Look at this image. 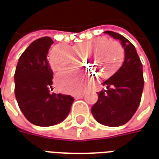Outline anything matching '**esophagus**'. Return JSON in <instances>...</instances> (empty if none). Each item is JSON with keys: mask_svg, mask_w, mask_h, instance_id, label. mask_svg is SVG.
I'll return each mask as SVG.
<instances>
[{"mask_svg": "<svg viewBox=\"0 0 159 159\" xmlns=\"http://www.w3.org/2000/svg\"><path fill=\"white\" fill-rule=\"evenodd\" d=\"M84 96V93H78V94H75L74 97L76 98V99H80V98H82V97Z\"/></svg>", "mask_w": 159, "mask_h": 159, "instance_id": "esophagus-1", "label": "esophagus"}]
</instances>
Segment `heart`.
<instances>
[{
	"label": "heart",
	"instance_id": "1",
	"mask_svg": "<svg viewBox=\"0 0 159 159\" xmlns=\"http://www.w3.org/2000/svg\"><path fill=\"white\" fill-rule=\"evenodd\" d=\"M93 45L96 47L89 52ZM78 50L83 53H86L85 57L87 59L94 52L93 57L89 59V61L99 76L102 77H107L114 72L122 61L124 53L123 47L119 42L106 38H95L81 42L78 45ZM49 65L53 71L61 72L72 66L73 59L67 51L57 46L49 53ZM56 83L64 91L71 89V83L67 82V73L59 74L56 76Z\"/></svg>",
	"mask_w": 159,
	"mask_h": 159
}]
</instances>
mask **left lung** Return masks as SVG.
<instances>
[{
	"mask_svg": "<svg viewBox=\"0 0 159 159\" xmlns=\"http://www.w3.org/2000/svg\"><path fill=\"white\" fill-rule=\"evenodd\" d=\"M121 41L125 51L123 65L102 85L98 100L91 109L92 114L103 125L118 127L128 123L139 107L144 87L143 70L134 46L120 34L106 31Z\"/></svg>",
	"mask_w": 159,
	"mask_h": 159,
	"instance_id": "1",
	"label": "left lung"
}]
</instances>
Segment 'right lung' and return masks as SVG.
<instances>
[{
    "label": "right lung",
    "instance_id": "obj_1",
    "mask_svg": "<svg viewBox=\"0 0 159 159\" xmlns=\"http://www.w3.org/2000/svg\"><path fill=\"white\" fill-rule=\"evenodd\" d=\"M52 40L42 37L25 49L14 74V93L26 119L37 126L48 127L62 122L70 111L74 98L51 93L52 71L47 56Z\"/></svg>",
    "mask_w": 159,
    "mask_h": 159
}]
</instances>
